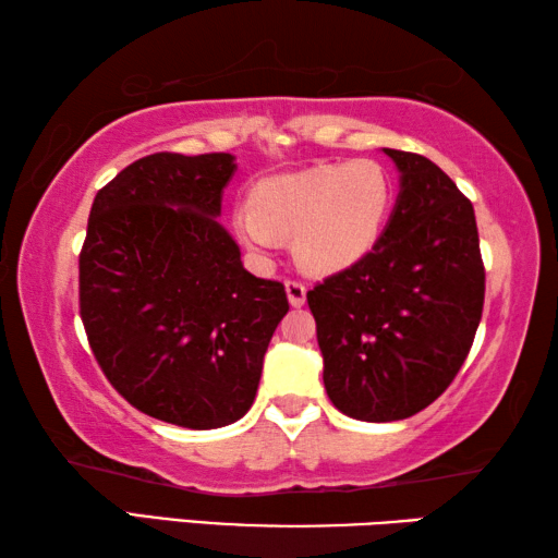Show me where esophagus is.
I'll list each match as a JSON object with an SVG mask.
<instances>
[{
	"label": "esophagus",
	"mask_w": 558,
	"mask_h": 558,
	"mask_svg": "<svg viewBox=\"0 0 558 558\" xmlns=\"http://www.w3.org/2000/svg\"><path fill=\"white\" fill-rule=\"evenodd\" d=\"M286 292H288V302L292 307H302L305 305V300H307V288L302 286V282H298V280H288L286 282Z\"/></svg>",
	"instance_id": "obj_1"
}]
</instances>
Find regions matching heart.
Segmentation results:
<instances>
[{
  "label": "heart",
  "instance_id": "1",
  "mask_svg": "<svg viewBox=\"0 0 558 558\" xmlns=\"http://www.w3.org/2000/svg\"><path fill=\"white\" fill-rule=\"evenodd\" d=\"M248 202L231 214L233 233L245 248L268 256L280 235H292L300 266L332 276L352 268L381 239L396 182L374 159H354L263 177Z\"/></svg>",
  "mask_w": 558,
  "mask_h": 558
}]
</instances>
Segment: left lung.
<instances>
[{
	"label": "left lung",
	"mask_w": 558,
	"mask_h": 558,
	"mask_svg": "<svg viewBox=\"0 0 558 558\" xmlns=\"http://www.w3.org/2000/svg\"><path fill=\"white\" fill-rule=\"evenodd\" d=\"M401 192L366 256L307 292L325 389L356 421H401L456 379L485 302L472 204L430 159L386 149Z\"/></svg>",
	"instance_id": "1"
}]
</instances>
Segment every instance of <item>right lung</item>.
Listing matches in <instances>:
<instances>
[{
  "label": "right lung",
  "mask_w": 558,
  "mask_h": 558,
  "mask_svg": "<svg viewBox=\"0 0 558 558\" xmlns=\"http://www.w3.org/2000/svg\"><path fill=\"white\" fill-rule=\"evenodd\" d=\"M233 174L229 153L137 159L96 194L81 251V319L100 369L137 411L192 430L243 418L290 307L219 223Z\"/></svg>",
  "instance_id": "right-lung-1"
}]
</instances>
